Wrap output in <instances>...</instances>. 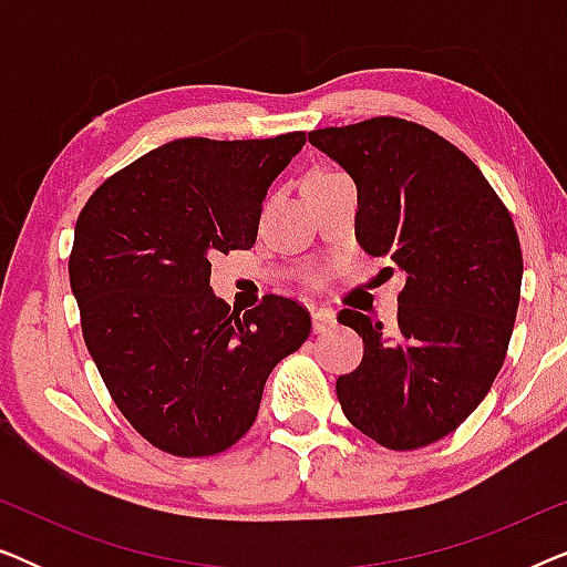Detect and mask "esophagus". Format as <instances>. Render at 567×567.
I'll list each match as a JSON object with an SVG mask.
<instances>
[{"label": "esophagus", "mask_w": 567, "mask_h": 567, "mask_svg": "<svg viewBox=\"0 0 567 567\" xmlns=\"http://www.w3.org/2000/svg\"><path fill=\"white\" fill-rule=\"evenodd\" d=\"M332 324H336V312H332V309H328V307H315L312 309V328H315V332L330 330Z\"/></svg>", "instance_id": "1"}]
</instances>
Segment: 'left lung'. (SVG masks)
Instances as JSON below:
<instances>
[{"label": "left lung", "instance_id": "8db88e82", "mask_svg": "<svg viewBox=\"0 0 567 567\" xmlns=\"http://www.w3.org/2000/svg\"><path fill=\"white\" fill-rule=\"evenodd\" d=\"M309 144L353 177L363 250L405 270L390 328L338 315L363 338L359 369L338 377L340 408L386 449L429 446L483 402L506 359L524 274L516 227L475 162L417 123L382 115Z\"/></svg>", "mask_w": 567, "mask_h": 567}]
</instances>
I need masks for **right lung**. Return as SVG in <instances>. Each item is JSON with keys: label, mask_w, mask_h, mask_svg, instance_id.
Here are the masks:
<instances>
[{"label": "right lung", "mask_w": 567, "mask_h": 567, "mask_svg": "<svg viewBox=\"0 0 567 567\" xmlns=\"http://www.w3.org/2000/svg\"><path fill=\"white\" fill-rule=\"evenodd\" d=\"M175 138L100 185L74 227L69 284L82 336L126 421L175 456L219 454L250 431L274 367L312 320L286 297L239 315L212 258L250 250L270 183L305 146Z\"/></svg>", "instance_id": "1"}]
</instances>
